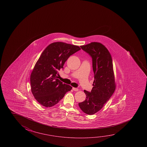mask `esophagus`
I'll use <instances>...</instances> for the list:
<instances>
[{
	"mask_svg": "<svg viewBox=\"0 0 147 147\" xmlns=\"http://www.w3.org/2000/svg\"><path fill=\"white\" fill-rule=\"evenodd\" d=\"M73 90L74 91H78L79 90L78 88H73Z\"/></svg>",
	"mask_w": 147,
	"mask_h": 147,
	"instance_id": "esophagus-1",
	"label": "esophagus"
}]
</instances>
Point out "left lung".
<instances>
[{"mask_svg":"<svg viewBox=\"0 0 147 147\" xmlns=\"http://www.w3.org/2000/svg\"><path fill=\"white\" fill-rule=\"evenodd\" d=\"M80 47L92 57L94 80L91 91L84 90L86 99L78 105L84 113L92 115L103 107L115 91L113 63L108 50L101 43L93 42Z\"/></svg>","mask_w":147,"mask_h":147,"instance_id":"8db88e82","label":"left lung"}]
</instances>
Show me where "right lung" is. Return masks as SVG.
<instances>
[{
  "label": "right lung",
  "mask_w": 147,
  "mask_h": 147,
  "mask_svg": "<svg viewBox=\"0 0 147 147\" xmlns=\"http://www.w3.org/2000/svg\"><path fill=\"white\" fill-rule=\"evenodd\" d=\"M80 50L78 46L56 42L43 51L30 76L32 93L42 106L55 105L71 90L72 87L57 79L58 72L70 56Z\"/></svg>",
  "instance_id": "obj_1"
}]
</instances>
